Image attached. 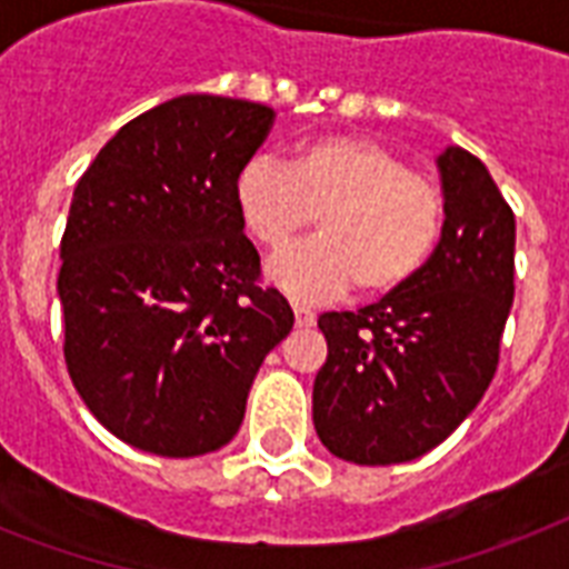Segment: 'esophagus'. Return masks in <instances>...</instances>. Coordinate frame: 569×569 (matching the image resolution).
Segmentation results:
<instances>
[{
	"label": "esophagus",
	"instance_id": "1",
	"mask_svg": "<svg viewBox=\"0 0 569 569\" xmlns=\"http://www.w3.org/2000/svg\"><path fill=\"white\" fill-rule=\"evenodd\" d=\"M292 312H295V325H298V328H312V325H316V312L301 307V303H295Z\"/></svg>",
	"mask_w": 569,
	"mask_h": 569
}]
</instances>
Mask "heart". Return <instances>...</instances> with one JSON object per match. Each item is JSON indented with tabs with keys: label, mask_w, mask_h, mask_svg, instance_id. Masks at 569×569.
<instances>
[{
	"label": "heart",
	"mask_w": 569,
	"mask_h": 569,
	"mask_svg": "<svg viewBox=\"0 0 569 569\" xmlns=\"http://www.w3.org/2000/svg\"><path fill=\"white\" fill-rule=\"evenodd\" d=\"M232 206L259 248L280 250L319 214L321 236L271 259L268 277L295 301L363 298L407 286L442 232V194L378 138L333 132L289 162L253 156L232 180Z\"/></svg>",
	"instance_id": "b5f03b06"
}]
</instances>
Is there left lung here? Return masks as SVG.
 I'll return each instance as SVG.
<instances>
[{
	"mask_svg": "<svg viewBox=\"0 0 569 569\" xmlns=\"http://www.w3.org/2000/svg\"><path fill=\"white\" fill-rule=\"evenodd\" d=\"M442 232L425 268L357 312H325L312 425L330 455L389 467L440 446L490 387L513 303L511 206L463 147L437 156Z\"/></svg>",
	"mask_w": 569,
	"mask_h": 569,
	"instance_id": "8db88e82",
	"label": "left lung"
}]
</instances>
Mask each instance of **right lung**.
I'll return each mask as SVG.
<instances>
[{"instance_id":"right-lung-1","label":"right lung","mask_w":569,"mask_h":569,"mask_svg":"<svg viewBox=\"0 0 569 569\" xmlns=\"http://www.w3.org/2000/svg\"><path fill=\"white\" fill-rule=\"evenodd\" d=\"M274 111L182 93L138 114L76 182L58 298L76 392L118 440L197 458L236 437L292 307L259 286L232 180Z\"/></svg>"}]
</instances>
